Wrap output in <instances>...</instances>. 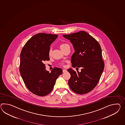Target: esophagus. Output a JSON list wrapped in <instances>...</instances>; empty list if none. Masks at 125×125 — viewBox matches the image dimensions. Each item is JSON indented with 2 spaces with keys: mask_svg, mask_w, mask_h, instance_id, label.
<instances>
[{
  "mask_svg": "<svg viewBox=\"0 0 125 125\" xmlns=\"http://www.w3.org/2000/svg\"><path fill=\"white\" fill-rule=\"evenodd\" d=\"M66 71H67V70H66L65 69H63V73H65V72H66Z\"/></svg>",
  "mask_w": 125,
  "mask_h": 125,
  "instance_id": "1",
  "label": "esophagus"
}]
</instances>
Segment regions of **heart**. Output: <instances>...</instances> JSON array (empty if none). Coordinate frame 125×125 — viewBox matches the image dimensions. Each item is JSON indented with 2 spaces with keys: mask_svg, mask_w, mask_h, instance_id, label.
Wrapping results in <instances>:
<instances>
[{
  "mask_svg": "<svg viewBox=\"0 0 125 125\" xmlns=\"http://www.w3.org/2000/svg\"><path fill=\"white\" fill-rule=\"evenodd\" d=\"M67 45V44H62L61 45V47H63V46H65V45ZM50 54H51V50H50Z\"/></svg>",
  "mask_w": 125,
  "mask_h": 125,
  "instance_id": "1",
  "label": "heart"
}]
</instances>
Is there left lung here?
<instances>
[{"label":"left lung","instance_id":"8db88e82","mask_svg":"<svg viewBox=\"0 0 125 125\" xmlns=\"http://www.w3.org/2000/svg\"><path fill=\"white\" fill-rule=\"evenodd\" d=\"M70 40L74 49L71 56L72 66L81 67V71L76 73L72 69L67 71L70 73L68 84L74 93L83 94L91 91L97 86L104 68L102 50L97 41L84 31L63 35Z\"/></svg>","mask_w":125,"mask_h":125}]
</instances>
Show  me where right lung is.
<instances>
[{
  "label": "right lung",
  "instance_id": "right-lung-1",
  "mask_svg": "<svg viewBox=\"0 0 125 125\" xmlns=\"http://www.w3.org/2000/svg\"><path fill=\"white\" fill-rule=\"evenodd\" d=\"M58 35L40 33L34 35L25 44L20 54L19 71L25 84L34 94L44 96L52 92L55 81L62 73L55 67L51 73L44 62L50 60V46Z\"/></svg>",
  "mask_w": 125,
  "mask_h": 125
}]
</instances>
